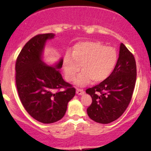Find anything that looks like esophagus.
<instances>
[{
	"label": "esophagus",
	"mask_w": 151,
	"mask_h": 151,
	"mask_svg": "<svg viewBox=\"0 0 151 151\" xmlns=\"http://www.w3.org/2000/svg\"><path fill=\"white\" fill-rule=\"evenodd\" d=\"M84 93L83 89H81V88H77L76 89V93L78 95H82Z\"/></svg>",
	"instance_id": "34e87169"
}]
</instances>
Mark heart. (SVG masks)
<instances>
[{"mask_svg": "<svg viewBox=\"0 0 151 151\" xmlns=\"http://www.w3.org/2000/svg\"><path fill=\"white\" fill-rule=\"evenodd\" d=\"M118 62V53L113 47H107L97 41H84L75 45L71 55L67 53L63 58V69L68 81L86 85L93 80L94 83L104 81L111 75Z\"/></svg>", "mask_w": 151, "mask_h": 151, "instance_id": "b5f03b06", "label": "heart"}]
</instances>
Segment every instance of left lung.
<instances>
[{
    "instance_id": "1",
    "label": "left lung",
    "mask_w": 151,
    "mask_h": 151,
    "mask_svg": "<svg viewBox=\"0 0 151 151\" xmlns=\"http://www.w3.org/2000/svg\"><path fill=\"white\" fill-rule=\"evenodd\" d=\"M137 78L135 59L123 43L118 62L111 75L86 92L92 98L88 117L96 122L109 124L118 119L131 102Z\"/></svg>"
}]
</instances>
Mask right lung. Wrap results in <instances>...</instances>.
Here are the masks:
<instances>
[{
    "label": "right lung",
    "instance_id": "add662e5",
    "mask_svg": "<svg viewBox=\"0 0 151 151\" xmlns=\"http://www.w3.org/2000/svg\"><path fill=\"white\" fill-rule=\"evenodd\" d=\"M53 34H38L24 45L16 62V84L22 106L33 118L44 124L61 119L76 88L66 82L60 73L61 59L55 67L41 59L45 42ZM64 88L63 91H60Z\"/></svg>",
    "mask_w": 151,
    "mask_h": 151
}]
</instances>
